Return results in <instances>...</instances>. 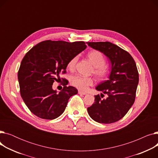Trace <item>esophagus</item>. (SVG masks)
<instances>
[{
    "mask_svg": "<svg viewBox=\"0 0 158 158\" xmlns=\"http://www.w3.org/2000/svg\"><path fill=\"white\" fill-rule=\"evenodd\" d=\"M78 93H79V94H81V95H86V92H82V91H80V90H79Z\"/></svg>",
    "mask_w": 158,
    "mask_h": 158,
    "instance_id": "34e87169",
    "label": "esophagus"
}]
</instances>
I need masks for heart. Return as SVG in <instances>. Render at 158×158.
I'll return each mask as SVG.
<instances>
[{
  "label": "heart",
  "mask_w": 158,
  "mask_h": 158,
  "mask_svg": "<svg viewBox=\"0 0 158 158\" xmlns=\"http://www.w3.org/2000/svg\"><path fill=\"white\" fill-rule=\"evenodd\" d=\"M87 57L90 63L94 65V73L98 79L105 78L109 73V68L106 64L104 56L98 51H92L88 53ZM79 60V56H73L67 64L68 68L73 70ZM70 83L74 87L79 89L86 91L89 86L94 83V80L91 77H83L80 75H75L70 78Z\"/></svg>",
  "instance_id": "1"
}]
</instances>
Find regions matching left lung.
Listing matches in <instances>:
<instances>
[{
	"mask_svg": "<svg viewBox=\"0 0 158 158\" xmlns=\"http://www.w3.org/2000/svg\"><path fill=\"white\" fill-rule=\"evenodd\" d=\"M87 44L104 53L111 63L109 79L96 87L107 97L102 99L101 95H95V102L87 108L88 114L98 123L117 122L126 114L135 101L139 81L136 63L128 52L108 41Z\"/></svg>",
	"mask_w": 158,
	"mask_h": 158,
	"instance_id": "1",
	"label": "left lung"
}]
</instances>
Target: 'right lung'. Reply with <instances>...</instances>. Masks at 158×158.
Listing matches in <instances>:
<instances>
[{"instance_id":"obj_1","label":"right lung","mask_w":158,"mask_h":158,"mask_svg":"<svg viewBox=\"0 0 158 158\" xmlns=\"http://www.w3.org/2000/svg\"><path fill=\"white\" fill-rule=\"evenodd\" d=\"M86 48L84 41L66 42L45 40L33 47L23 57L18 72L20 92L29 110L38 117L53 120L64 112L69 98L77 94L73 86H66L57 93L54 81H61L71 58Z\"/></svg>"}]
</instances>
